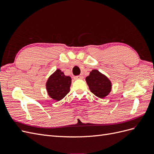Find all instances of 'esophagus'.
<instances>
[{
	"label": "esophagus",
	"instance_id": "esophagus-1",
	"mask_svg": "<svg viewBox=\"0 0 154 154\" xmlns=\"http://www.w3.org/2000/svg\"><path fill=\"white\" fill-rule=\"evenodd\" d=\"M83 78V76L82 75V74H80V75H79V76H75L74 77V79H82Z\"/></svg>",
	"mask_w": 154,
	"mask_h": 154
}]
</instances>
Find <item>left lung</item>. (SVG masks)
<instances>
[{
    "mask_svg": "<svg viewBox=\"0 0 154 154\" xmlns=\"http://www.w3.org/2000/svg\"><path fill=\"white\" fill-rule=\"evenodd\" d=\"M85 80L91 92L100 98L108 96L112 90L110 80L97 69L92 70Z\"/></svg>",
    "mask_w": 154,
    "mask_h": 154,
    "instance_id": "8db88e82",
    "label": "left lung"
}]
</instances>
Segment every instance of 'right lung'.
Returning a JSON list of instances; mask_svg holds the SVG:
<instances>
[{
	"instance_id": "obj_1",
	"label": "right lung",
	"mask_w": 154,
	"mask_h": 154,
	"mask_svg": "<svg viewBox=\"0 0 154 154\" xmlns=\"http://www.w3.org/2000/svg\"><path fill=\"white\" fill-rule=\"evenodd\" d=\"M71 78L66 76L58 69L48 78L45 83L46 90L50 97L56 101H60L70 91Z\"/></svg>"
}]
</instances>
